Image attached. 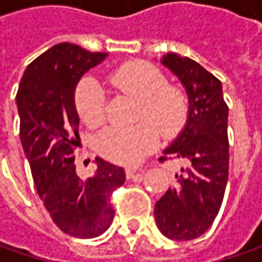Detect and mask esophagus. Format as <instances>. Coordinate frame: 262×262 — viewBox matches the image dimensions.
Segmentation results:
<instances>
[{
  "label": "esophagus",
  "instance_id": "1",
  "mask_svg": "<svg viewBox=\"0 0 262 262\" xmlns=\"http://www.w3.org/2000/svg\"><path fill=\"white\" fill-rule=\"evenodd\" d=\"M125 175L126 179H136V181H141L143 179V173L140 170H137L136 167H126Z\"/></svg>",
  "mask_w": 262,
  "mask_h": 262
}]
</instances>
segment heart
<instances>
[{"mask_svg":"<svg viewBox=\"0 0 262 262\" xmlns=\"http://www.w3.org/2000/svg\"><path fill=\"white\" fill-rule=\"evenodd\" d=\"M106 80L116 93L138 100L136 118L147 121L131 128L103 129L96 138V148L107 160L136 165L157 146V127L165 137H172L185 125L189 114L188 95L181 86L167 84L166 76L155 66L131 61L112 71ZM74 102L81 121L89 126H99L105 121V93L95 78L84 77L78 83Z\"/></svg>","mask_w":262,"mask_h":262,"instance_id":"heart-1","label":"heart"}]
</instances>
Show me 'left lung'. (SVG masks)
Listing matches in <instances>:
<instances>
[{
    "label": "left lung",
    "instance_id": "8db88e82",
    "mask_svg": "<svg viewBox=\"0 0 262 262\" xmlns=\"http://www.w3.org/2000/svg\"><path fill=\"white\" fill-rule=\"evenodd\" d=\"M162 64L178 76L189 97L185 128L163 151L181 172L155 206L159 230L169 239L189 241L206 233L219 214L229 175V107L222 83L191 58L169 52Z\"/></svg>",
    "mask_w": 262,
    "mask_h": 262
}]
</instances>
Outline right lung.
<instances>
[{
  "mask_svg": "<svg viewBox=\"0 0 262 262\" xmlns=\"http://www.w3.org/2000/svg\"><path fill=\"white\" fill-rule=\"evenodd\" d=\"M107 54L58 43L30 62L17 92L20 138L36 189L64 233L90 239L112 225L111 195L125 182V170L96 157L95 176L76 170L78 122L74 90L81 76Z\"/></svg>",
  "mask_w": 262,
  "mask_h": 262,
  "instance_id": "right-lung-1",
  "label": "right lung"
}]
</instances>
